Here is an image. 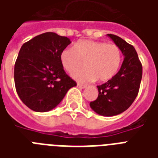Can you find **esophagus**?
Wrapping results in <instances>:
<instances>
[{"instance_id":"34e87169","label":"esophagus","mask_w":158,"mask_h":158,"mask_svg":"<svg viewBox=\"0 0 158 158\" xmlns=\"http://www.w3.org/2000/svg\"><path fill=\"white\" fill-rule=\"evenodd\" d=\"M77 87L79 88V89H84V88H86V85H85V84H82L78 83V84H77Z\"/></svg>"}]
</instances>
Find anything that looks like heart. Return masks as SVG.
Here are the masks:
<instances>
[{
    "label": "heart",
    "instance_id": "obj_1",
    "mask_svg": "<svg viewBox=\"0 0 158 158\" xmlns=\"http://www.w3.org/2000/svg\"><path fill=\"white\" fill-rule=\"evenodd\" d=\"M60 61L64 69L73 73L81 69L85 63L87 69L73 74L79 81L105 82L110 79L120 68L122 53L115 44L105 42L83 40L73 47L64 48L60 53Z\"/></svg>",
    "mask_w": 158,
    "mask_h": 158
}]
</instances>
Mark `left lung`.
Returning <instances> with one entry per match:
<instances>
[{"label":"left lung","instance_id":"1","mask_svg":"<svg viewBox=\"0 0 158 158\" xmlns=\"http://www.w3.org/2000/svg\"><path fill=\"white\" fill-rule=\"evenodd\" d=\"M124 55L120 70L106 83L98 85V97L90 102L96 113L104 116L119 115L136 98L142 79L143 67L135 48L114 34H107Z\"/></svg>","mask_w":158,"mask_h":158}]
</instances>
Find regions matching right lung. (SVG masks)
<instances>
[{
	"label": "right lung",
	"instance_id": "1",
	"mask_svg": "<svg viewBox=\"0 0 158 158\" xmlns=\"http://www.w3.org/2000/svg\"><path fill=\"white\" fill-rule=\"evenodd\" d=\"M70 43L66 37L48 32L21 47L15 64V84L21 101L31 110H52L77 85L60 61V53Z\"/></svg>",
	"mask_w": 158,
	"mask_h": 158
}]
</instances>
